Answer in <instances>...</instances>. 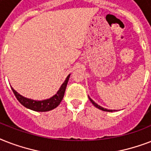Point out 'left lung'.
<instances>
[{
	"instance_id": "8db88e82",
	"label": "left lung",
	"mask_w": 151,
	"mask_h": 151,
	"mask_svg": "<svg viewBox=\"0 0 151 151\" xmlns=\"http://www.w3.org/2000/svg\"><path fill=\"white\" fill-rule=\"evenodd\" d=\"M88 98H89V100L91 101V103H92V104H93V105H94L95 106H96V107L98 108V109H99V110H103V111H107V112H114V111H116V110H107V109H106V108L102 107V106H99V105H98L97 103H95L94 101L92 100V99H91V98H90L89 96H88Z\"/></svg>"
}]
</instances>
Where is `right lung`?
I'll return each instance as SVG.
<instances>
[{"mask_svg": "<svg viewBox=\"0 0 151 151\" xmlns=\"http://www.w3.org/2000/svg\"><path fill=\"white\" fill-rule=\"evenodd\" d=\"M70 74H69L66 77V80L64 81L63 85L60 86L59 89L56 92V94L54 95L53 96L47 99H43V100H34V99H29L27 97L22 96V95L18 93L12 87L13 93L15 94L16 99L19 100L22 106H24L25 107L28 108L29 110H34V111H38V112H45V111H49L55 108H56L60 104L61 101L63 100L64 96V93L66 91V85L68 83L69 78H70Z\"/></svg>", "mask_w": 151, "mask_h": 151, "instance_id": "1", "label": "right lung"}]
</instances>
